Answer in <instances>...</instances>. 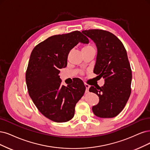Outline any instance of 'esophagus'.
Listing matches in <instances>:
<instances>
[{"instance_id":"1","label":"esophagus","mask_w":150,"mask_h":150,"mask_svg":"<svg viewBox=\"0 0 150 150\" xmlns=\"http://www.w3.org/2000/svg\"><path fill=\"white\" fill-rule=\"evenodd\" d=\"M85 87H86V92H88V90H89V88H90V85H89L88 84L85 83Z\"/></svg>"}]
</instances>
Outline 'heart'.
Masks as SVG:
<instances>
[{"label": "heart", "instance_id": "b5f03b06", "mask_svg": "<svg viewBox=\"0 0 150 150\" xmlns=\"http://www.w3.org/2000/svg\"><path fill=\"white\" fill-rule=\"evenodd\" d=\"M93 51H95V49L91 44H86L81 49L82 52H88Z\"/></svg>", "mask_w": 150, "mask_h": 150}]
</instances>
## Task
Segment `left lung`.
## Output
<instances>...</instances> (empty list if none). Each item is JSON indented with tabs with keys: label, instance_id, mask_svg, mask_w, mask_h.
Masks as SVG:
<instances>
[{
	"label": "left lung",
	"instance_id": "left-lung-1",
	"mask_svg": "<svg viewBox=\"0 0 150 150\" xmlns=\"http://www.w3.org/2000/svg\"><path fill=\"white\" fill-rule=\"evenodd\" d=\"M82 33L96 44L98 54L93 72L105 81L101 87L90 88L99 98L93 112L101 118L114 117L123 110L131 94L132 75L126 49L110 32L95 29Z\"/></svg>",
	"mask_w": 150,
	"mask_h": 150
}]
</instances>
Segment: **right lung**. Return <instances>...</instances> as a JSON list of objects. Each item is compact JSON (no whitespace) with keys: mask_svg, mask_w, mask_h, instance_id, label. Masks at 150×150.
<instances>
[{"mask_svg":"<svg viewBox=\"0 0 150 150\" xmlns=\"http://www.w3.org/2000/svg\"><path fill=\"white\" fill-rule=\"evenodd\" d=\"M88 39L79 31L54 35L38 44L31 52L26 71L29 95L40 112L55 122L74 117L75 105L83 96L86 87L81 80L61 86L60 69L67 65L70 50Z\"/></svg>","mask_w":150,"mask_h":150,"instance_id":"right-lung-1","label":"right lung"}]
</instances>
